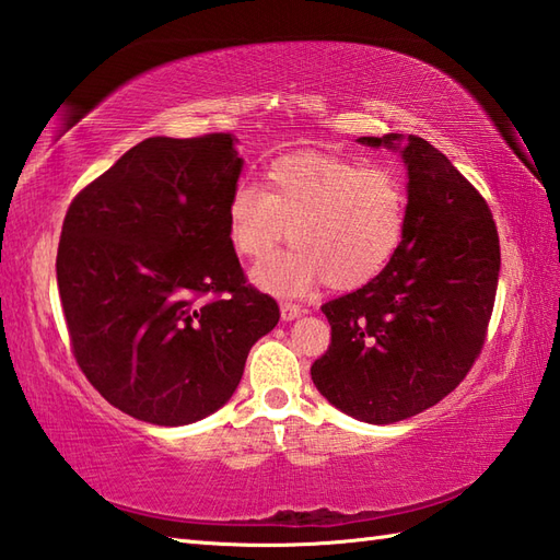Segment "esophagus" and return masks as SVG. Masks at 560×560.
<instances>
[{"mask_svg": "<svg viewBox=\"0 0 560 560\" xmlns=\"http://www.w3.org/2000/svg\"><path fill=\"white\" fill-rule=\"evenodd\" d=\"M280 316L282 320H294L302 316V306L300 304H292V302H282L280 304Z\"/></svg>", "mask_w": 560, "mask_h": 560, "instance_id": "obj_1", "label": "esophagus"}]
</instances>
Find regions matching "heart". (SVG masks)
I'll list each match as a JSON object with an SVG mask.
<instances>
[{
    "label": "heart",
    "instance_id": "1",
    "mask_svg": "<svg viewBox=\"0 0 560 560\" xmlns=\"http://www.w3.org/2000/svg\"><path fill=\"white\" fill-rule=\"evenodd\" d=\"M266 179V191L237 184L228 203L240 256L264 260L288 237L296 246L254 270L260 288L300 294L326 280L332 290H357L381 276L405 240L409 194L388 165L290 155Z\"/></svg>",
    "mask_w": 560,
    "mask_h": 560
}]
</instances>
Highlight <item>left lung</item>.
I'll list each match as a JSON object with an SVG mask.
<instances>
[{
    "mask_svg": "<svg viewBox=\"0 0 560 560\" xmlns=\"http://www.w3.org/2000/svg\"><path fill=\"white\" fill-rule=\"evenodd\" d=\"M407 167L405 240L381 276L320 306L330 347L312 366L318 393L366 424H393L455 390L479 357L499 288L491 210L419 136H362Z\"/></svg>",
    "mask_w": 560,
    "mask_h": 560,
    "instance_id": "1",
    "label": "left lung"
}]
</instances>
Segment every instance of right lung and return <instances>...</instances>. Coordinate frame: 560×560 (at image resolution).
<instances>
[{
    "label": "right lung",
    "mask_w": 560,
    "mask_h": 560,
    "mask_svg": "<svg viewBox=\"0 0 560 560\" xmlns=\"http://www.w3.org/2000/svg\"><path fill=\"white\" fill-rule=\"evenodd\" d=\"M232 133L153 136L73 198L57 284L73 357L109 405L184 427L225 405L278 326L228 225L244 160Z\"/></svg>",
    "instance_id": "1"
}]
</instances>
